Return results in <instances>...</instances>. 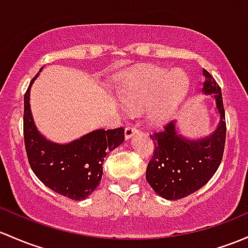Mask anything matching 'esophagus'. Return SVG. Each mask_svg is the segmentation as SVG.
<instances>
[{"instance_id":"34e87169","label":"esophagus","mask_w":248,"mask_h":248,"mask_svg":"<svg viewBox=\"0 0 248 248\" xmlns=\"http://www.w3.org/2000/svg\"><path fill=\"white\" fill-rule=\"evenodd\" d=\"M139 132V129L137 128V127H133V126H127L126 128H124V138H126V140L131 139L133 135L135 134V133Z\"/></svg>"}]
</instances>
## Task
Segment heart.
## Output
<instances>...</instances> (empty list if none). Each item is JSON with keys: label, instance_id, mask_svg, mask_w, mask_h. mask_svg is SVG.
Here are the masks:
<instances>
[{"label": "heart", "instance_id": "b5f03b06", "mask_svg": "<svg viewBox=\"0 0 248 248\" xmlns=\"http://www.w3.org/2000/svg\"><path fill=\"white\" fill-rule=\"evenodd\" d=\"M187 84L189 80L183 70L168 71L161 67L145 66L122 77L119 97L128 109L147 106L148 121L161 124L173 116L183 102Z\"/></svg>", "mask_w": 248, "mask_h": 248}]
</instances>
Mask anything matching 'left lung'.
<instances>
[{
  "instance_id": "8db88e82",
  "label": "left lung",
  "mask_w": 248,
  "mask_h": 248,
  "mask_svg": "<svg viewBox=\"0 0 248 248\" xmlns=\"http://www.w3.org/2000/svg\"><path fill=\"white\" fill-rule=\"evenodd\" d=\"M202 93L212 95L220 120L212 134L189 139L178 133L176 121L164 131L151 135L155 152L146 170V181L160 197L181 200L194 194L209 182L220 166L226 142V122L221 88L203 69Z\"/></svg>"
}]
</instances>
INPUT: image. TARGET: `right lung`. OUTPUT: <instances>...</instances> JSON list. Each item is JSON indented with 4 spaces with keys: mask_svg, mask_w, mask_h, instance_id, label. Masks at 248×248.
<instances>
[{
    "mask_svg": "<svg viewBox=\"0 0 248 248\" xmlns=\"http://www.w3.org/2000/svg\"><path fill=\"white\" fill-rule=\"evenodd\" d=\"M25 93L23 137L28 163L46 186L65 197L82 201L98 186L104 157L124 140V129H96L67 144L47 140L36 128L30 104L31 87Z\"/></svg>",
    "mask_w": 248,
    "mask_h": 248,
    "instance_id": "add662e5",
    "label": "right lung"
}]
</instances>
